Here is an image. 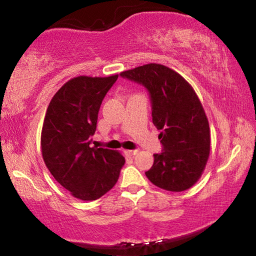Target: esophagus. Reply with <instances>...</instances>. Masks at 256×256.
Masks as SVG:
<instances>
[{
    "label": "esophagus",
    "instance_id": "34e87169",
    "mask_svg": "<svg viewBox=\"0 0 256 256\" xmlns=\"http://www.w3.org/2000/svg\"><path fill=\"white\" fill-rule=\"evenodd\" d=\"M126 156H136L138 154V150H124Z\"/></svg>",
    "mask_w": 256,
    "mask_h": 256
}]
</instances>
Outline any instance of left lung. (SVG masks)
<instances>
[{
	"label": "left lung",
	"mask_w": 256,
	"mask_h": 256,
	"mask_svg": "<svg viewBox=\"0 0 256 256\" xmlns=\"http://www.w3.org/2000/svg\"><path fill=\"white\" fill-rule=\"evenodd\" d=\"M144 84L152 104V122L164 146L146 175L158 188L182 192L200 180L210 154V126L193 86L180 73L157 63L120 73Z\"/></svg>",
	"instance_id": "1"
}]
</instances>
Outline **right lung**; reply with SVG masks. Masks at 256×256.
<instances>
[{
  "instance_id": "obj_1",
  "label": "right lung",
  "mask_w": 256,
  "mask_h": 256,
  "mask_svg": "<svg viewBox=\"0 0 256 256\" xmlns=\"http://www.w3.org/2000/svg\"><path fill=\"white\" fill-rule=\"evenodd\" d=\"M118 78H73L47 107L40 138L42 159L54 178L82 201L97 200L114 188L125 164L118 151L90 146L102 102Z\"/></svg>"
}]
</instances>
